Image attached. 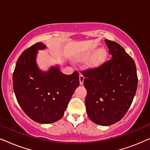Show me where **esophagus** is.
I'll list each match as a JSON object with an SVG mask.
<instances>
[{
  "instance_id": "esophagus-1",
  "label": "esophagus",
  "mask_w": 150,
  "mask_h": 150,
  "mask_svg": "<svg viewBox=\"0 0 150 150\" xmlns=\"http://www.w3.org/2000/svg\"><path fill=\"white\" fill-rule=\"evenodd\" d=\"M84 79H85V77H84V76H83L82 74L79 76V81H80V85H82L83 84Z\"/></svg>"
}]
</instances>
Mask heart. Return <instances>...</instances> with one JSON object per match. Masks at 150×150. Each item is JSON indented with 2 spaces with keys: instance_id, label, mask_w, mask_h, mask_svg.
Here are the masks:
<instances>
[{
  "instance_id": "obj_1",
  "label": "heart",
  "mask_w": 150,
  "mask_h": 150,
  "mask_svg": "<svg viewBox=\"0 0 150 150\" xmlns=\"http://www.w3.org/2000/svg\"><path fill=\"white\" fill-rule=\"evenodd\" d=\"M92 58L87 63V68L90 69H98L102 67L105 63L108 57V53L105 49L102 48L97 51L96 50H90L84 52L79 57L80 61H87V59Z\"/></svg>"
}]
</instances>
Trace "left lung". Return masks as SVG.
<instances>
[{
  "label": "left lung",
  "mask_w": 150,
  "mask_h": 150,
  "mask_svg": "<svg viewBox=\"0 0 150 150\" xmlns=\"http://www.w3.org/2000/svg\"><path fill=\"white\" fill-rule=\"evenodd\" d=\"M111 60L85 71L84 85L87 115L100 126L115 124L124 117L136 93L138 79L134 61L117 43L105 40Z\"/></svg>",
  "instance_id": "1"
}]
</instances>
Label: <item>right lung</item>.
<instances>
[{
  "instance_id": "obj_1",
  "label": "right lung",
  "mask_w": 150,
  "mask_h": 150,
  "mask_svg": "<svg viewBox=\"0 0 150 150\" xmlns=\"http://www.w3.org/2000/svg\"><path fill=\"white\" fill-rule=\"evenodd\" d=\"M47 48L36 43L22 53L13 74L17 101L23 111L40 124H52L63 117L67 104L79 86V73L65 75L60 65L42 70L37 63L38 51Z\"/></svg>"
}]
</instances>
